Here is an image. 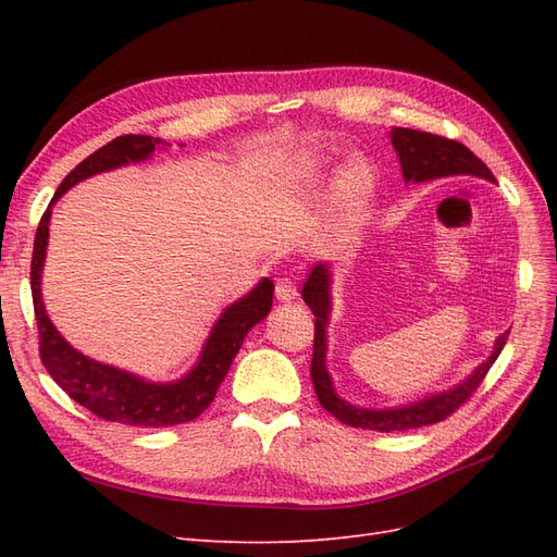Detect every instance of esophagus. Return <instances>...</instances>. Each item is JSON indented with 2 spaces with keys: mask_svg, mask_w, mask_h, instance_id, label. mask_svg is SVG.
<instances>
[{
  "mask_svg": "<svg viewBox=\"0 0 557 557\" xmlns=\"http://www.w3.org/2000/svg\"><path fill=\"white\" fill-rule=\"evenodd\" d=\"M274 293H276L278 301H293V299H297V288H295V283L290 278H278Z\"/></svg>",
  "mask_w": 557,
  "mask_h": 557,
  "instance_id": "34e87169",
  "label": "esophagus"
}]
</instances>
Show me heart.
Listing matches in <instances>:
<instances>
[{"label": "heart", "instance_id": "b5f03b06", "mask_svg": "<svg viewBox=\"0 0 557 557\" xmlns=\"http://www.w3.org/2000/svg\"><path fill=\"white\" fill-rule=\"evenodd\" d=\"M299 166L307 174H311L318 170V160L305 158L299 162ZM364 190H367V170L360 162H350L339 172V176H336V195L350 201V199H358L360 195H364Z\"/></svg>", "mask_w": 557, "mask_h": 557}]
</instances>
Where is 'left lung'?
Returning <instances> with one entry per match:
<instances>
[{"mask_svg": "<svg viewBox=\"0 0 557 557\" xmlns=\"http://www.w3.org/2000/svg\"><path fill=\"white\" fill-rule=\"evenodd\" d=\"M391 141L401 164V176L407 183H425V181L448 178V176H476V178L495 183L493 172L487 170V166L460 141L444 139V137H436V134L409 129V127H393ZM330 288H332V269L327 262H318L313 267V272L309 274L305 288H301V297H305L309 309L315 315L311 381H313V391L320 407L350 428L395 432V430H416L423 425L440 423V420L450 416L460 407V404L469 399L471 393L476 391L481 381L485 379L487 369L495 364L504 344H507L509 330L497 336L487 360H483L462 383L448 387L444 393H436L411 404H401V407H393V409L391 407L387 409L356 407V404H350L336 395L332 376L327 372V362H325L327 360V323L332 313Z\"/></svg>", "mask_w": 557, "mask_h": 557, "instance_id": "obj_1", "label": "left lung"}]
</instances>
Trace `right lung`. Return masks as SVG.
Segmentation results:
<instances>
[{"instance_id":"1","label":"right lung","mask_w":557,"mask_h":557,"mask_svg":"<svg viewBox=\"0 0 557 557\" xmlns=\"http://www.w3.org/2000/svg\"><path fill=\"white\" fill-rule=\"evenodd\" d=\"M166 146L170 144L158 137L125 134V137L109 141L78 166H74L60 183L53 201H50L46 213L41 215L35 237V252H32V301H35V315L39 325L41 362L48 369V374L81 407L109 420V423H123L132 428H170L188 423V420H195L205 411L227 376L232 360L237 358L244 336L272 311L274 297V283L262 278L256 288L230 305L213 323L195 367L188 374L170 383L148 381L144 376L125 372V369L83 356L50 323L41 297V274L53 205L76 183L132 162H144L158 148Z\"/></svg>"}]
</instances>
